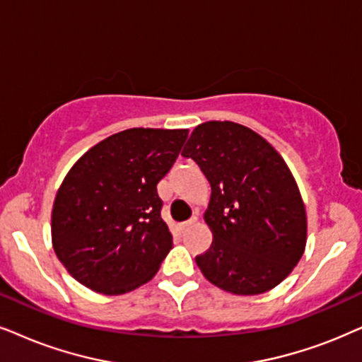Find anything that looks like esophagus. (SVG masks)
<instances>
[{"label":"esophagus","mask_w":362,"mask_h":362,"mask_svg":"<svg viewBox=\"0 0 362 362\" xmlns=\"http://www.w3.org/2000/svg\"><path fill=\"white\" fill-rule=\"evenodd\" d=\"M195 221H197V217H195V215H194V217H190L189 221H185V222H180V223H178V230H180V232H184L185 228H189V227L192 226V223H194Z\"/></svg>","instance_id":"34e87169"}]
</instances>
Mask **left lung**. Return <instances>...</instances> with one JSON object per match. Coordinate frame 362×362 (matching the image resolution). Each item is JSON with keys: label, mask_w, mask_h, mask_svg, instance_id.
Instances as JSON below:
<instances>
[{"label": "left lung", "mask_w": 362, "mask_h": 362, "mask_svg": "<svg viewBox=\"0 0 362 362\" xmlns=\"http://www.w3.org/2000/svg\"><path fill=\"white\" fill-rule=\"evenodd\" d=\"M182 155L212 187L205 222L214 240L195 257L210 282L239 296L272 289L305 249L308 221L289 167L271 144L234 122H207Z\"/></svg>", "instance_id": "obj_1"}]
</instances>
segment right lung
<instances>
[{"label": "right lung", "mask_w": 362, "mask_h": 362, "mask_svg": "<svg viewBox=\"0 0 362 362\" xmlns=\"http://www.w3.org/2000/svg\"><path fill=\"white\" fill-rule=\"evenodd\" d=\"M189 130L130 128L81 157L59 187L52 214L57 257L80 284L125 294L157 274L173 239L157 185Z\"/></svg>", "instance_id": "add662e5"}]
</instances>
